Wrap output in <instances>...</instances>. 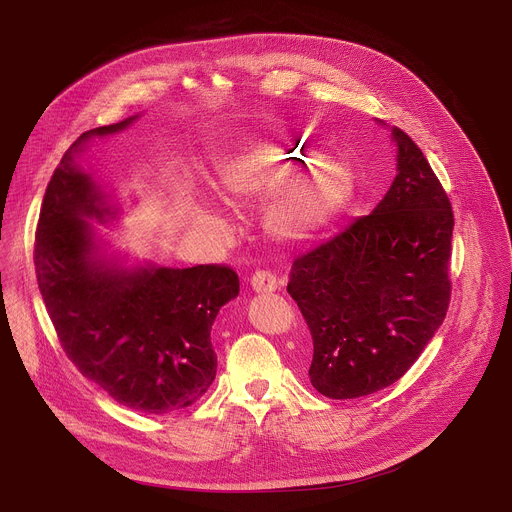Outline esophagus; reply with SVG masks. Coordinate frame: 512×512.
Listing matches in <instances>:
<instances>
[{"label": "esophagus", "instance_id": "obj_1", "mask_svg": "<svg viewBox=\"0 0 512 512\" xmlns=\"http://www.w3.org/2000/svg\"><path fill=\"white\" fill-rule=\"evenodd\" d=\"M277 277L267 271V269H257L253 275H251V287L255 291H259V294H269V291H275L277 289Z\"/></svg>", "mask_w": 512, "mask_h": 512}]
</instances>
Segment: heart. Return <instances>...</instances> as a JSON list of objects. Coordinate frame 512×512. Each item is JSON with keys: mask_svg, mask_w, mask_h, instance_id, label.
I'll list each match as a JSON object with an SVG mask.
<instances>
[{"mask_svg": "<svg viewBox=\"0 0 512 512\" xmlns=\"http://www.w3.org/2000/svg\"><path fill=\"white\" fill-rule=\"evenodd\" d=\"M316 161L304 139L285 137L255 143L243 154L218 164L214 188L227 204L245 206L275 192L297 174L265 212V231L279 243L314 237L346 206L352 196V172L338 160ZM313 166L310 167L309 164ZM202 221L216 225L214 214Z\"/></svg>", "mask_w": 512, "mask_h": 512, "instance_id": "obj_1", "label": "heart"}]
</instances>
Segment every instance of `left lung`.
Wrapping results in <instances>:
<instances>
[{
  "instance_id": "obj_1",
  "label": "left lung",
  "mask_w": 512,
  "mask_h": 512,
  "mask_svg": "<svg viewBox=\"0 0 512 512\" xmlns=\"http://www.w3.org/2000/svg\"><path fill=\"white\" fill-rule=\"evenodd\" d=\"M397 178L377 208L300 255L287 291L310 328V381L356 399L399 381L442 326L452 202L415 141L393 127Z\"/></svg>"
}]
</instances>
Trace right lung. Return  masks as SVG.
<instances>
[{"mask_svg": "<svg viewBox=\"0 0 512 512\" xmlns=\"http://www.w3.org/2000/svg\"><path fill=\"white\" fill-rule=\"evenodd\" d=\"M133 117L91 129L54 170L34 241L36 279L68 360L117 403L166 415L196 403L216 375L212 322L239 296L229 265L123 271L93 259L87 216L111 214L75 164L89 137L123 129Z\"/></svg>", "mask_w": 512, "mask_h": 512, "instance_id": "add662e5", "label": "right lung"}]
</instances>
